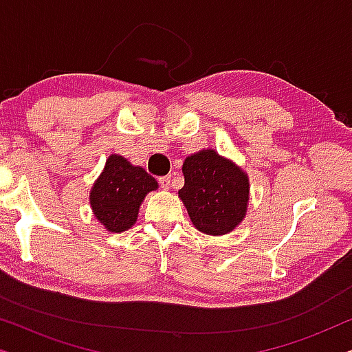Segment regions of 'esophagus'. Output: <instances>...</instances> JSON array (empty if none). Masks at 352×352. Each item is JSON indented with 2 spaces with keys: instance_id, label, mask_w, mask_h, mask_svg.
Listing matches in <instances>:
<instances>
[{
  "instance_id": "esophagus-1",
  "label": "esophagus",
  "mask_w": 352,
  "mask_h": 352,
  "mask_svg": "<svg viewBox=\"0 0 352 352\" xmlns=\"http://www.w3.org/2000/svg\"><path fill=\"white\" fill-rule=\"evenodd\" d=\"M158 181H160L162 189H170V187H171V176H163Z\"/></svg>"
}]
</instances>
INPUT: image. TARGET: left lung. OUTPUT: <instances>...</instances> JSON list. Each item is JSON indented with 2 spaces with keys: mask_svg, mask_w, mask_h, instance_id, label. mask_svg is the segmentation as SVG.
I'll return each mask as SVG.
<instances>
[{
  "mask_svg": "<svg viewBox=\"0 0 352 352\" xmlns=\"http://www.w3.org/2000/svg\"><path fill=\"white\" fill-rule=\"evenodd\" d=\"M184 187L177 192L195 229L206 235L232 232L247 216L250 179L242 168L213 148L182 163Z\"/></svg>",
  "mask_w": 352,
  "mask_h": 352,
  "instance_id": "obj_1",
  "label": "left lung"
}]
</instances>
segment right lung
I'll return each instance as SVG.
<instances>
[{"label": "right lung", "mask_w": 352, "mask_h": 352, "mask_svg": "<svg viewBox=\"0 0 352 352\" xmlns=\"http://www.w3.org/2000/svg\"><path fill=\"white\" fill-rule=\"evenodd\" d=\"M157 189L155 177L147 175L142 166L112 153L91 187L89 205L96 219L109 232L120 234L136 224L144 199L148 192Z\"/></svg>", "instance_id": "obj_1"}]
</instances>
